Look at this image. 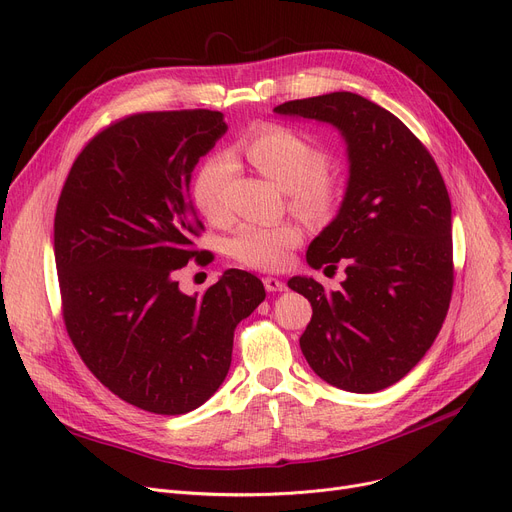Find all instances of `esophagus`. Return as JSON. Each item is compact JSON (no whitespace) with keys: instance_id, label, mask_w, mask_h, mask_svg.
<instances>
[{"instance_id":"1","label":"esophagus","mask_w":512,"mask_h":512,"mask_svg":"<svg viewBox=\"0 0 512 512\" xmlns=\"http://www.w3.org/2000/svg\"><path fill=\"white\" fill-rule=\"evenodd\" d=\"M263 286H265V290L267 292H282V290H286V284L282 282V280H278V278H263Z\"/></svg>"}]
</instances>
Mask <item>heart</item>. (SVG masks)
<instances>
[{
	"mask_svg": "<svg viewBox=\"0 0 512 512\" xmlns=\"http://www.w3.org/2000/svg\"><path fill=\"white\" fill-rule=\"evenodd\" d=\"M249 164L290 197V207L307 220H326L338 201V186L328 176L330 157L305 134L270 124L261 126L240 143ZM230 157L213 155L197 170L191 197L209 222L228 218L224 188L230 178ZM301 242V230L292 224H245L228 240V253L253 270L276 272Z\"/></svg>",
	"mask_w": 512,
	"mask_h": 512,
	"instance_id": "obj_1",
	"label": "heart"
}]
</instances>
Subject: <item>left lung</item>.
<instances>
[{
    "instance_id": "1",
    "label": "left lung",
    "mask_w": 512,
    "mask_h": 512,
    "mask_svg": "<svg viewBox=\"0 0 512 512\" xmlns=\"http://www.w3.org/2000/svg\"><path fill=\"white\" fill-rule=\"evenodd\" d=\"M274 112L332 124L348 155L340 209L307 249L313 270H336L340 263L346 280L332 292L307 276L288 280L313 307L301 351L328 384L380 392L423 359L448 313L452 209L446 184L415 134L357 93L286 101Z\"/></svg>"
}]
</instances>
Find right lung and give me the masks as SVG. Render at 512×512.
I'll list each match as a JSON object with an SVG mask.
<instances>
[{
	"mask_svg": "<svg viewBox=\"0 0 512 512\" xmlns=\"http://www.w3.org/2000/svg\"><path fill=\"white\" fill-rule=\"evenodd\" d=\"M228 130L222 112H147L101 130L70 168L53 222L68 336L95 378L149 413L201 407L226 380L234 330L265 299L228 270L201 297L176 272L201 257L191 176Z\"/></svg>",
	"mask_w": 512,
	"mask_h": 512,
	"instance_id": "obj_1",
	"label": "right lung"
}]
</instances>
